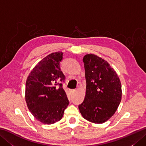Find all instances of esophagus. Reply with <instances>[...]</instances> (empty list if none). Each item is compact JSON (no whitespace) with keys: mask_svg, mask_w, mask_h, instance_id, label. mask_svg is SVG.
Masks as SVG:
<instances>
[{"mask_svg":"<svg viewBox=\"0 0 146 146\" xmlns=\"http://www.w3.org/2000/svg\"><path fill=\"white\" fill-rule=\"evenodd\" d=\"M76 92V90H71V93H74V92Z\"/></svg>","mask_w":146,"mask_h":146,"instance_id":"esophagus-1","label":"esophagus"}]
</instances>
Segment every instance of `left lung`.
<instances>
[{
	"label": "left lung",
	"instance_id": "obj_1",
	"mask_svg": "<svg viewBox=\"0 0 146 146\" xmlns=\"http://www.w3.org/2000/svg\"><path fill=\"white\" fill-rule=\"evenodd\" d=\"M86 82L84 101L78 106L85 119L103 123L113 116L122 98L117 73L107 61L94 54L83 58Z\"/></svg>",
	"mask_w": 146,
	"mask_h": 146
}]
</instances>
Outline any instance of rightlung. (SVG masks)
<instances>
[{"label": "right lung", "instance_id": "obj_1", "mask_svg": "<svg viewBox=\"0 0 146 146\" xmlns=\"http://www.w3.org/2000/svg\"><path fill=\"white\" fill-rule=\"evenodd\" d=\"M63 54L58 51L46 56L31 70L26 82L27 106L33 115L44 124L60 121L69 104L62 84L58 83L64 80L60 66Z\"/></svg>", "mask_w": 146, "mask_h": 146}]
</instances>
